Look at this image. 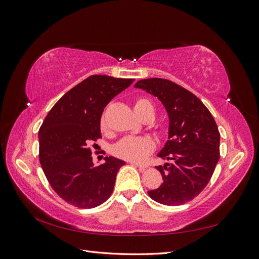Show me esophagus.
<instances>
[{
	"instance_id": "esophagus-1",
	"label": "esophagus",
	"mask_w": 259,
	"mask_h": 259,
	"mask_svg": "<svg viewBox=\"0 0 259 259\" xmlns=\"http://www.w3.org/2000/svg\"><path fill=\"white\" fill-rule=\"evenodd\" d=\"M132 165H135V166H137V167H139V168H142V169H145V168H147L148 166L147 165H145V164H140V163H137V162H133V161H131L130 162Z\"/></svg>"
}]
</instances>
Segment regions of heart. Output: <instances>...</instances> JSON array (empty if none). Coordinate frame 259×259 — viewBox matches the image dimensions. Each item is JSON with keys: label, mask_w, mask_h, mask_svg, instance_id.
<instances>
[{"label": "heart", "mask_w": 259, "mask_h": 259, "mask_svg": "<svg viewBox=\"0 0 259 259\" xmlns=\"http://www.w3.org/2000/svg\"><path fill=\"white\" fill-rule=\"evenodd\" d=\"M134 109L140 119L144 120L146 117H150L151 120L153 119L154 106L152 101L148 98H138L134 104ZM99 124L101 131H106L107 124L105 115L100 117ZM158 131L161 134H164L166 132V127L164 125H160ZM154 142L149 137H125L114 146V153L121 159L133 162H140L144 161L154 150Z\"/></svg>", "instance_id": "heart-1"}]
</instances>
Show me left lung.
Returning <instances> with one entry per match:
<instances>
[{
    "label": "left lung",
    "instance_id": "1",
    "mask_svg": "<svg viewBox=\"0 0 259 259\" xmlns=\"http://www.w3.org/2000/svg\"><path fill=\"white\" fill-rule=\"evenodd\" d=\"M135 88L158 97L169 117L168 140L158 154L167 160L155 166L163 184L148 191L149 197L164 205H182L193 200L207 186L219 160L221 134L213 115L188 90L160 77L140 80Z\"/></svg>",
    "mask_w": 259,
    "mask_h": 259
}]
</instances>
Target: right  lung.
Masks as SVG:
<instances>
[{"label":"right lung","mask_w":259,"mask_h":259,"mask_svg":"<svg viewBox=\"0 0 259 259\" xmlns=\"http://www.w3.org/2000/svg\"><path fill=\"white\" fill-rule=\"evenodd\" d=\"M133 82L91 75L67 92L43 121L38 131L41 166L54 191L69 204L93 208L111 195L125 162L106 156L104 164L94 166L91 145L101 138L104 108Z\"/></svg>","instance_id":"add662e5"}]
</instances>
